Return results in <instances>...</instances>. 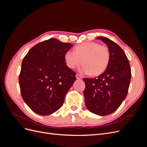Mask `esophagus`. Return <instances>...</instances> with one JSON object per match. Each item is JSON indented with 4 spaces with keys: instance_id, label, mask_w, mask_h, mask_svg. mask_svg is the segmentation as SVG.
<instances>
[{
    "instance_id": "esophagus-1",
    "label": "esophagus",
    "mask_w": 147,
    "mask_h": 147,
    "mask_svg": "<svg viewBox=\"0 0 147 147\" xmlns=\"http://www.w3.org/2000/svg\"><path fill=\"white\" fill-rule=\"evenodd\" d=\"M76 78L77 79H82V75H79V74H77L76 75Z\"/></svg>"
}]
</instances>
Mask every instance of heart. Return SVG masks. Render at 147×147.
Returning a JSON list of instances; mask_svg holds the SVG:
<instances>
[{"mask_svg": "<svg viewBox=\"0 0 147 147\" xmlns=\"http://www.w3.org/2000/svg\"><path fill=\"white\" fill-rule=\"evenodd\" d=\"M110 51L108 47L96 42H84L74 48V51H67L64 55L67 66L75 69L82 64L81 72L98 76L107 69L110 61Z\"/></svg>", "mask_w": 147, "mask_h": 147, "instance_id": "heart-1", "label": "heart"}]
</instances>
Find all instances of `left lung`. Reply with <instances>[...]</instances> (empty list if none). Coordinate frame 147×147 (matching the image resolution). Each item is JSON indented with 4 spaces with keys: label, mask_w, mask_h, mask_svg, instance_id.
<instances>
[{
    "label": "left lung",
    "mask_w": 147,
    "mask_h": 147,
    "mask_svg": "<svg viewBox=\"0 0 147 147\" xmlns=\"http://www.w3.org/2000/svg\"><path fill=\"white\" fill-rule=\"evenodd\" d=\"M104 42L110 51V61L104 73L94 78H83V94L86 108L91 112L105 116L116 111L127 94L131 82L129 62L118 44L104 37L97 38Z\"/></svg>",
    "instance_id": "1"
}]
</instances>
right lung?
I'll use <instances>...</instances> for the list:
<instances>
[{"instance_id": "add662e5", "label": "right lung", "mask_w": 147, "mask_h": 147, "mask_svg": "<svg viewBox=\"0 0 147 147\" xmlns=\"http://www.w3.org/2000/svg\"><path fill=\"white\" fill-rule=\"evenodd\" d=\"M72 47L51 38L35 45L23 58L19 75L21 94L35 113L50 115L63 105L76 80V73L64 60L65 52Z\"/></svg>"}]
</instances>
